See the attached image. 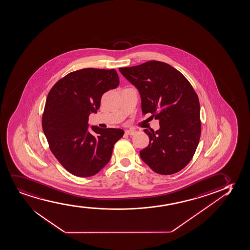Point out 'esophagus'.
Listing matches in <instances>:
<instances>
[{
  "instance_id": "1",
  "label": "esophagus",
  "mask_w": 250,
  "mask_h": 250,
  "mask_svg": "<svg viewBox=\"0 0 250 250\" xmlns=\"http://www.w3.org/2000/svg\"><path fill=\"white\" fill-rule=\"evenodd\" d=\"M125 133H126V134H127V135H133V134H135V131L133 129H126V131H125Z\"/></svg>"
}]
</instances>
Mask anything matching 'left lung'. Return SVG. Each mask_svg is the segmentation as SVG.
I'll return each instance as SVG.
<instances>
[{"mask_svg":"<svg viewBox=\"0 0 250 250\" xmlns=\"http://www.w3.org/2000/svg\"><path fill=\"white\" fill-rule=\"evenodd\" d=\"M119 71L139 90L143 114L151 113L160 124L157 131L145 129L149 144L140 158L156 173L181 171L193 158L201 133L196 92L179 71L159 61Z\"/></svg>","mask_w":250,"mask_h":250,"instance_id":"1","label":"left lung"}]
</instances>
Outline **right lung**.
<instances>
[{"label": "right lung", "mask_w": 250, "mask_h": 250, "mask_svg": "<svg viewBox=\"0 0 250 250\" xmlns=\"http://www.w3.org/2000/svg\"><path fill=\"white\" fill-rule=\"evenodd\" d=\"M119 85L115 69L84 68L70 73L52 87L45 101L42 127L50 149L66 171L77 177L98 173L107 164L114 145L124 136L120 128L89 130L102 95Z\"/></svg>", "instance_id": "add662e5"}]
</instances>
